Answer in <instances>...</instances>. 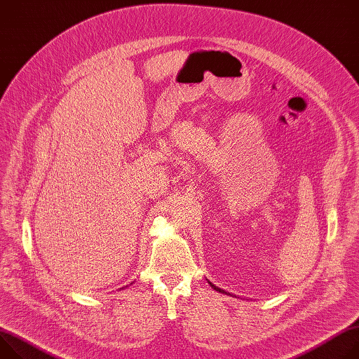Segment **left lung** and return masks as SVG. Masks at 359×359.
<instances>
[{
	"label": "left lung",
	"mask_w": 359,
	"mask_h": 359,
	"mask_svg": "<svg viewBox=\"0 0 359 359\" xmlns=\"http://www.w3.org/2000/svg\"><path fill=\"white\" fill-rule=\"evenodd\" d=\"M209 283H210V282H209ZM210 285H212V287H213V289H216V290H219V292H222V293H223V292H224V290H223V289H220V287H217V286H215V285H213V283H210Z\"/></svg>",
	"instance_id": "8db88e82"
}]
</instances>
